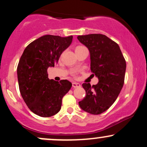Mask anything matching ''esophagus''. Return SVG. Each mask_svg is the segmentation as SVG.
<instances>
[{"label": "esophagus", "instance_id": "obj_1", "mask_svg": "<svg viewBox=\"0 0 147 147\" xmlns=\"http://www.w3.org/2000/svg\"><path fill=\"white\" fill-rule=\"evenodd\" d=\"M80 86H81L80 84L76 83V82H73V83H72V87H73V88H78V87H80Z\"/></svg>", "mask_w": 147, "mask_h": 147}]
</instances>
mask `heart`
Masks as SVG:
<instances>
[{
	"instance_id": "obj_1",
	"label": "heart",
	"mask_w": 147,
	"mask_h": 147,
	"mask_svg": "<svg viewBox=\"0 0 147 147\" xmlns=\"http://www.w3.org/2000/svg\"><path fill=\"white\" fill-rule=\"evenodd\" d=\"M81 48V47H77V48ZM77 48H76V49H77Z\"/></svg>"
}]
</instances>
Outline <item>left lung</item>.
<instances>
[{"mask_svg": "<svg viewBox=\"0 0 147 147\" xmlns=\"http://www.w3.org/2000/svg\"><path fill=\"white\" fill-rule=\"evenodd\" d=\"M77 38L90 52V70L99 79L96 85L84 83L86 97L81 109L92 115L104 113L117 98L124 82L126 61L119 46L106 35L91 34Z\"/></svg>", "mask_w": 147, "mask_h": 147, "instance_id": "left-lung-1", "label": "left lung"}]
</instances>
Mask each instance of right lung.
<instances>
[{"instance_id":"1","label":"right lung","mask_w":147,"mask_h":147,"mask_svg":"<svg viewBox=\"0 0 147 147\" xmlns=\"http://www.w3.org/2000/svg\"><path fill=\"white\" fill-rule=\"evenodd\" d=\"M72 41V36L45 35L30 43L21 57L17 67L20 92L30 110L37 115L48 117L57 114L62 98L71 88V82L66 79H49L48 68L57 63Z\"/></svg>"}]
</instances>
